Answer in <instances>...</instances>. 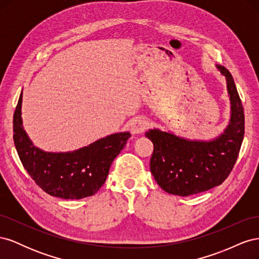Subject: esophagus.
Returning a JSON list of instances; mask_svg holds the SVG:
<instances>
[{
  "instance_id": "obj_1",
  "label": "esophagus",
  "mask_w": 259,
  "mask_h": 259,
  "mask_svg": "<svg viewBox=\"0 0 259 259\" xmlns=\"http://www.w3.org/2000/svg\"><path fill=\"white\" fill-rule=\"evenodd\" d=\"M148 121L145 119V117L138 116L135 117L134 120L131 122V131L133 134H142L143 132H145V130L148 127Z\"/></svg>"
}]
</instances>
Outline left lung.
<instances>
[{
  "label": "left lung",
  "instance_id": "1",
  "mask_svg": "<svg viewBox=\"0 0 259 259\" xmlns=\"http://www.w3.org/2000/svg\"><path fill=\"white\" fill-rule=\"evenodd\" d=\"M226 77L231 104L228 126L211 140H190L158 128L146 137L153 144L150 170L155 182L167 193L188 197L223 184L238 159L244 137V111L231 73L216 66Z\"/></svg>",
  "mask_w": 259,
  "mask_h": 259
}]
</instances>
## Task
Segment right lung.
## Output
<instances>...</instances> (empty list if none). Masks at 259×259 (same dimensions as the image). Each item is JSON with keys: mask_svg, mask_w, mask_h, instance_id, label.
Segmentation results:
<instances>
[{"mask_svg": "<svg viewBox=\"0 0 259 259\" xmlns=\"http://www.w3.org/2000/svg\"><path fill=\"white\" fill-rule=\"evenodd\" d=\"M22 92L14 113V143L19 159L34 183L46 193L66 200L95 194L106 182L115 156L131 137L115 133L71 152H45L35 147L22 126Z\"/></svg>", "mask_w": 259, "mask_h": 259, "instance_id": "obj_1", "label": "right lung"}]
</instances>
